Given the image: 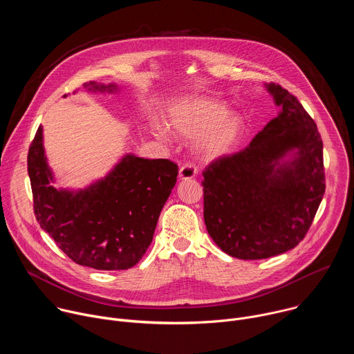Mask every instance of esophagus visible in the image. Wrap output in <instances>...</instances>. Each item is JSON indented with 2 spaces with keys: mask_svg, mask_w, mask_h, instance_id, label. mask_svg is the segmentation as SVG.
Returning a JSON list of instances; mask_svg holds the SVG:
<instances>
[{
  "mask_svg": "<svg viewBox=\"0 0 354 354\" xmlns=\"http://www.w3.org/2000/svg\"><path fill=\"white\" fill-rule=\"evenodd\" d=\"M197 174V169L193 164H183L179 169V178L182 180H189L192 178H194Z\"/></svg>",
  "mask_w": 354,
  "mask_h": 354,
  "instance_id": "esophagus-1",
  "label": "esophagus"
}]
</instances>
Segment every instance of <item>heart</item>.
<instances>
[{
	"label": "heart",
	"mask_w": 354,
	"mask_h": 354,
	"mask_svg": "<svg viewBox=\"0 0 354 354\" xmlns=\"http://www.w3.org/2000/svg\"><path fill=\"white\" fill-rule=\"evenodd\" d=\"M171 126L183 137H196L201 158L217 160L230 154L243 133V122L236 115H228L221 102L209 97L185 99L171 109ZM158 136H167L164 126H157Z\"/></svg>",
	"instance_id": "heart-1"
}]
</instances>
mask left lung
I'll use <instances>...</instances> for the list:
<instances>
[{
    "label": "left lung",
    "mask_w": 354,
    "mask_h": 354,
    "mask_svg": "<svg viewBox=\"0 0 354 354\" xmlns=\"http://www.w3.org/2000/svg\"><path fill=\"white\" fill-rule=\"evenodd\" d=\"M279 115L239 153L203 172L205 223L227 255L276 257L304 239L325 193L315 122L287 89L266 84Z\"/></svg>",
    "instance_id": "left-lung-1"
}]
</instances>
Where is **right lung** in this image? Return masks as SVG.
Instances as JSON below:
<instances>
[{
  "instance_id": "right-lung-1",
  "label": "right lung",
  "mask_w": 354,
  "mask_h": 354,
  "mask_svg": "<svg viewBox=\"0 0 354 354\" xmlns=\"http://www.w3.org/2000/svg\"><path fill=\"white\" fill-rule=\"evenodd\" d=\"M93 92H115V84L91 81ZM169 160L131 154L102 179L77 192L56 189L39 126L29 147L28 174L36 220L75 263L96 270H126L140 262L153 241L161 210L178 176Z\"/></svg>"
}]
</instances>
